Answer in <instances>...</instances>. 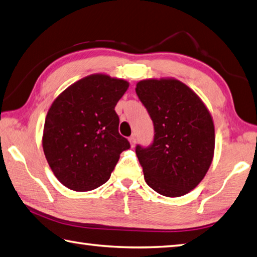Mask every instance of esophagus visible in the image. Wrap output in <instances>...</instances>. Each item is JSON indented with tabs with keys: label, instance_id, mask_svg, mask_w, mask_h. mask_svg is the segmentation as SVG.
I'll return each mask as SVG.
<instances>
[{
	"label": "esophagus",
	"instance_id": "obj_1",
	"mask_svg": "<svg viewBox=\"0 0 257 257\" xmlns=\"http://www.w3.org/2000/svg\"><path fill=\"white\" fill-rule=\"evenodd\" d=\"M129 143H130V145H132V147H134L135 145H136V137L135 136L129 137Z\"/></svg>",
	"mask_w": 257,
	"mask_h": 257
}]
</instances>
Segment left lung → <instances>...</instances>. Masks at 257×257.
<instances>
[{
  "label": "left lung",
  "instance_id": "obj_1",
  "mask_svg": "<svg viewBox=\"0 0 257 257\" xmlns=\"http://www.w3.org/2000/svg\"><path fill=\"white\" fill-rule=\"evenodd\" d=\"M136 93L153 120L151 146L137 145L146 183L169 198L193 190L211 165L214 125L201 99L175 78L144 80Z\"/></svg>",
  "mask_w": 257,
  "mask_h": 257
}]
</instances>
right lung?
Here are the masks:
<instances>
[{
    "label": "right lung",
    "mask_w": 257,
    "mask_h": 257,
    "mask_svg": "<svg viewBox=\"0 0 257 257\" xmlns=\"http://www.w3.org/2000/svg\"><path fill=\"white\" fill-rule=\"evenodd\" d=\"M129 83L92 74L56 97L46 116L43 148L55 176L66 188L85 192L110 179L120 154L130 148L119 134L114 111Z\"/></svg>",
    "instance_id": "1"
}]
</instances>
